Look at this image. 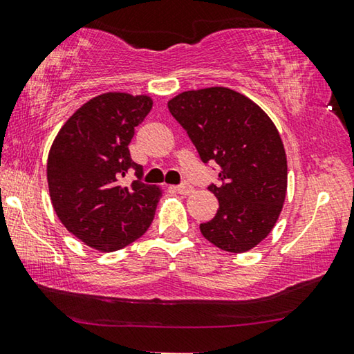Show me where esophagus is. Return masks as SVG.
I'll return each mask as SVG.
<instances>
[{"label": "esophagus", "mask_w": 354, "mask_h": 354, "mask_svg": "<svg viewBox=\"0 0 354 354\" xmlns=\"http://www.w3.org/2000/svg\"><path fill=\"white\" fill-rule=\"evenodd\" d=\"M175 191L181 195H191L194 192V187L191 186V184L184 183V184H181V186H176Z\"/></svg>", "instance_id": "esophagus-1"}]
</instances>
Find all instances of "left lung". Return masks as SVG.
<instances>
[{
  "mask_svg": "<svg viewBox=\"0 0 354 354\" xmlns=\"http://www.w3.org/2000/svg\"><path fill=\"white\" fill-rule=\"evenodd\" d=\"M168 109L205 163L219 165V184L208 187L218 213L200 224L209 243L246 252L275 227L288 189V160L275 124L259 104L227 87L187 91Z\"/></svg>",
  "mask_w": 354,
  "mask_h": 354,
  "instance_id": "left-lung-1",
  "label": "left lung"
}]
</instances>
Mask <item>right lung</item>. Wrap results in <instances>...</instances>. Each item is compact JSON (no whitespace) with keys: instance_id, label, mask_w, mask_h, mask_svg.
I'll return each instance as SVG.
<instances>
[{"instance_id":"1","label":"right lung","mask_w":354,"mask_h":354,"mask_svg":"<svg viewBox=\"0 0 354 354\" xmlns=\"http://www.w3.org/2000/svg\"><path fill=\"white\" fill-rule=\"evenodd\" d=\"M151 108L149 95L102 93L63 124L50 146L52 207L68 232L97 251L122 250L145 235L154 219L162 189L138 179L120 184L129 170L143 175L129 145Z\"/></svg>"}]
</instances>
